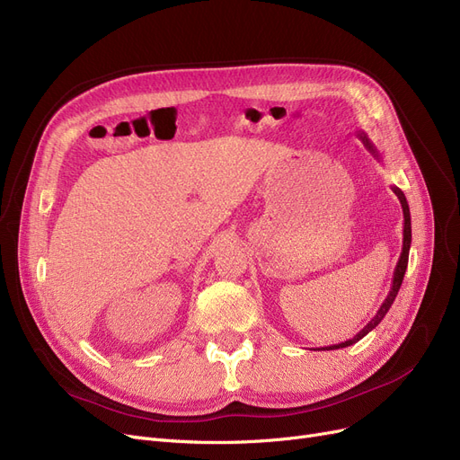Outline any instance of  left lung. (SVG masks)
Masks as SVG:
<instances>
[{"instance_id":"obj_1","label":"left lung","mask_w":460,"mask_h":460,"mask_svg":"<svg viewBox=\"0 0 460 460\" xmlns=\"http://www.w3.org/2000/svg\"><path fill=\"white\" fill-rule=\"evenodd\" d=\"M357 137L361 138L363 145L367 146V150H368V152L377 159V162H382V155H379L377 148L372 145V141L368 138V135H367V133H363V131H358V133H357ZM393 191H394V195L398 197V201H401V207H402V214H404V231H402V234H404V238H402V252H401V257H398V263H396L394 272H393L391 291H389L387 298L384 301V305L379 306V310L376 312V315L370 319V322H368L361 331H358L353 338H349V341H346V342H342V344L325 346L323 349H327V351H329V349H341V348L353 346L355 342L361 341L363 336H367L372 329H376V327L379 325V322H382V319L385 317V314L389 312V308H391V305H393V301H394V296H396L398 289H401V286H402V279H404V274H406V269H408L410 246H411V217H410V207H408V201H406V195L402 193V190H401V188H396V186H393Z\"/></svg>"}]
</instances>
